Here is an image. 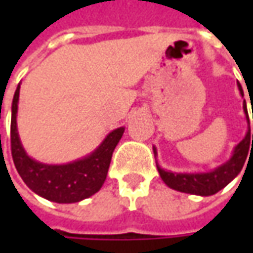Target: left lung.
<instances>
[{
    "label": "left lung",
    "instance_id": "left-lung-1",
    "mask_svg": "<svg viewBox=\"0 0 253 253\" xmlns=\"http://www.w3.org/2000/svg\"><path fill=\"white\" fill-rule=\"evenodd\" d=\"M237 85H238L239 94L244 97V90H242L241 84L237 83ZM242 108H244L245 118H247V122H248V131L245 133L244 139L234 148L231 158L227 162H224L222 165H219V166L214 168L210 171L177 173V171L162 169L158 161H156L158 171H159L162 180L165 181V184L168 187L176 190V191H181V193L207 197V196H212V194L218 193L219 190H222L225 186H228L229 183L238 176L239 171L244 168V163L247 161L249 149L252 152L253 148V135L252 146H251V128H249V117L245 100H244V104H242ZM153 153H155V159H156L158 158V151H156L155 146H153Z\"/></svg>",
    "mask_w": 253,
    "mask_h": 253
}]
</instances>
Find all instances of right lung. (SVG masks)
<instances>
[{
  "label": "right lung",
  "mask_w": 253,
  "mask_h": 253,
  "mask_svg": "<svg viewBox=\"0 0 253 253\" xmlns=\"http://www.w3.org/2000/svg\"><path fill=\"white\" fill-rule=\"evenodd\" d=\"M19 90L21 83L15 90L11 107V151L15 168L25 184L35 194L59 204L79 203L91 197L101 189L107 179L112 152L125 128L120 126L110 132L94 151L80 159L62 165L42 163L26 153L18 133L16 114Z\"/></svg>",
  "instance_id": "add662e5"
}]
</instances>
